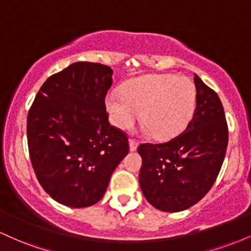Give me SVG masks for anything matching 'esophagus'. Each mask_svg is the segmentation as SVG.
<instances>
[{
    "label": "esophagus",
    "mask_w": 251,
    "mask_h": 251,
    "mask_svg": "<svg viewBox=\"0 0 251 251\" xmlns=\"http://www.w3.org/2000/svg\"><path fill=\"white\" fill-rule=\"evenodd\" d=\"M128 142H129V150H131V151H135V150L138 149L139 143H138L135 139H133V138H129Z\"/></svg>",
    "instance_id": "obj_1"
}]
</instances>
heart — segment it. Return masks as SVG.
<instances>
[{
  "label": "heart",
  "instance_id": "obj_1",
  "mask_svg": "<svg viewBox=\"0 0 251 251\" xmlns=\"http://www.w3.org/2000/svg\"><path fill=\"white\" fill-rule=\"evenodd\" d=\"M109 119L120 129L131 127L142 113L144 125L158 139L176 135L190 122L196 107V88L186 77L146 75L124 85L122 94L106 98Z\"/></svg>",
  "mask_w": 251,
  "mask_h": 251
}]
</instances>
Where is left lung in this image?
<instances>
[{
    "label": "left lung",
    "mask_w": 251,
    "mask_h": 251,
    "mask_svg": "<svg viewBox=\"0 0 251 251\" xmlns=\"http://www.w3.org/2000/svg\"><path fill=\"white\" fill-rule=\"evenodd\" d=\"M196 108L185 131L160 144L138 146L143 158L139 184L155 209H189L209 192L226 157L229 131L220 97L198 75Z\"/></svg>",
    "instance_id": "left-lung-1"
}]
</instances>
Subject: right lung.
Here are the masks:
<instances>
[{
  "label": "right lung",
  "mask_w": 251,
  "mask_h": 251,
  "mask_svg": "<svg viewBox=\"0 0 251 251\" xmlns=\"http://www.w3.org/2000/svg\"><path fill=\"white\" fill-rule=\"evenodd\" d=\"M113 71L75 62L43 82L27 117L31 166L53 200L85 208L101 200L128 153V138L111 125L105 98Z\"/></svg>",
  "instance_id": "right-lung-1"
}]
</instances>
